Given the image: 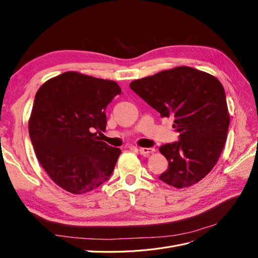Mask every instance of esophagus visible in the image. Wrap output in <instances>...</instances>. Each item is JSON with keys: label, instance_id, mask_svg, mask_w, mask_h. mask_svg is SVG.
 <instances>
[{"label": "esophagus", "instance_id": "34e87169", "mask_svg": "<svg viewBox=\"0 0 258 258\" xmlns=\"http://www.w3.org/2000/svg\"><path fill=\"white\" fill-rule=\"evenodd\" d=\"M154 151H155V150H154V148H152V147H140V148H139L140 154H141V155H145V156L152 154Z\"/></svg>", "mask_w": 258, "mask_h": 258}]
</instances>
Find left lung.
Wrapping results in <instances>:
<instances>
[{"instance_id": "1", "label": "left lung", "mask_w": 258, "mask_h": 258, "mask_svg": "<svg viewBox=\"0 0 258 258\" xmlns=\"http://www.w3.org/2000/svg\"><path fill=\"white\" fill-rule=\"evenodd\" d=\"M130 88L160 113L173 117L178 141L163 144L168 169L159 179L185 188L204 178L220 158L229 127L223 85L216 77L178 67L130 83Z\"/></svg>"}]
</instances>
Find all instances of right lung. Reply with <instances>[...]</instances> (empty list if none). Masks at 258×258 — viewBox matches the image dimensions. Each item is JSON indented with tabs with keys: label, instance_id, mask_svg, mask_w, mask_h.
I'll list each match as a JSON object with an SVG mask.
<instances>
[{
	"label": "right lung",
	"instance_id": "right-lung-1",
	"mask_svg": "<svg viewBox=\"0 0 258 258\" xmlns=\"http://www.w3.org/2000/svg\"><path fill=\"white\" fill-rule=\"evenodd\" d=\"M120 92L113 81L77 72L62 73L37 90L30 139L38 161L61 188L81 195L110 178L121 151L97 134L105 131L106 106Z\"/></svg>",
	"mask_w": 258,
	"mask_h": 258
}]
</instances>
